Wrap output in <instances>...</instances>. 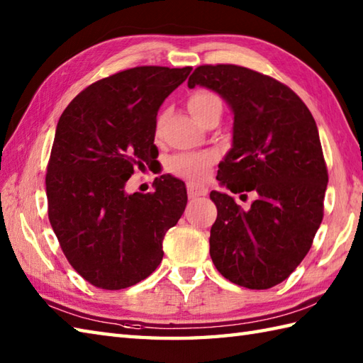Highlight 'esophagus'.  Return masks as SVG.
I'll return each mask as SVG.
<instances>
[{"label":"esophagus","instance_id":"34e87169","mask_svg":"<svg viewBox=\"0 0 363 363\" xmlns=\"http://www.w3.org/2000/svg\"><path fill=\"white\" fill-rule=\"evenodd\" d=\"M187 194L190 199H196L199 196H206L207 189L204 186H198V184H187Z\"/></svg>","mask_w":363,"mask_h":363}]
</instances>
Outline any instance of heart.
I'll return each mask as SVG.
<instances>
[{"label": "heart", "instance_id": "heart-1", "mask_svg": "<svg viewBox=\"0 0 363 363\" xmlns=\"http://www.w3.org/2000/svg\"><path fill=\"white\" fill-rule=\"evenodd\" d=\"M187 107L194 117L203 123L204 118L215 109H221L220 98L207 90H196L187 99ZM215 162L213 152H181L168 159L167 168L189 181H201L209 173Z\"/></svg>", "mask_w": 363, "mask_h": 363}]
</instances>
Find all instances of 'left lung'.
<instances>
[{"label": "left lung", "instance_id": "left-lung-1", "mask_svg": "<svg viewBox=\"0 0 363 363\" xmlns=\"http://www.w3.org/2000/svg\"><path fill=\"white\" fill-rule=\"evenodd\" d=\"M203 86L234 113L233 148L217 179L233 194L257 195L250 211L211 191L217 220L211 257L237 285L265 290L295 272L323 220L328 168L311 111L285 84L250 68L220 64L195 68L189 87Z\"/></svg>", "mask_w": 363, "mask_h": 363}]
</instances>
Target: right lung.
Returning a JSON list of instances; mask_svg holds the SVG:
<instances>
[{"label":"right lung","mask_w":363,"mask_h":363,"mask_svg":"<svg viewBox=\"0 0 363 363\" xmlns=\"http://www.w3.org/2000/svg\"><path fill=\"white\" fill-rule=\"evenodd\" d=\"M191 67H135L84 89L60 115L46 168L48 217L67 260L84 279L120 290L148 277L162 242L187 206L169 174L152 194H128L134 168L156 162L157 111Z\"/></svg>","instance_id":"right-lung-1"}]
</instances>
